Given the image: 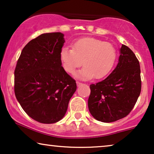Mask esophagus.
<instances>
[{
  "label": "esophagus",
  "mask_w": 154,
  "mask_h": 154,
  "mask_svg": "<svg viewBox=\"0 0 154 154\" xmlns=\"http://www.w3.org/2000/svg\"><path fill=\"white\" fill-rule=\"evenodd\" d=\"M82 85V83L79 82H77V87H79V86Z\"/></svg>",
  "instance_id": "1"
}]
</instances>
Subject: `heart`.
<instances>
[{
	"label": "heart",
	"instance_id": "obj_1",
	"mask_svg": "<svg viewBox=\"0 0 154 154\" xmlns=\"http://www.w3.org/2000/svg\"><path fill=\"white\" fill-rule=\"evenodd\" d=\"M72 48L63 47L60 52L62 65L67 72L73 74L82 64L85 67L76 74L77 77L100 79L106 77L113 68L117 52L110 43L85 37L74 42Z\"/></svg>",
	"mask_w": 154,
	"mask_h": 154
}]
</instances>
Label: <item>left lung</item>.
I'll return each instance as SVG.
<instances>
[{
	"label": "left lung",
	"instance_id": "obj_1",
	"mask_svg": "<svg viewBox=\"0 0 154 154\" xmlns=\"http://www.w3.org/2000/svg\"><path fill=\"white\" fill-rule=\"evenodd\" d=\"M140 73L138 59L122 44L114 70L104 80L90 85L88 107L91 116L103 122H115L128 116L140 94Z\"/></svg>",
	"mask_w": 154,
	"mask_h": 154
}]
</instances>
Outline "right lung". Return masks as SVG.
I'll return each instance as SVG.
<instances>
[{"mask_svg": "<svg viewBox=\"0 0 154 154\" xmlns=\"http://www.w3.org/2000/svg\"><path fill=\"white\" fill-rule=\"evenodd\" d=\"M64 43L60 32L41 34L24 47L16 65V98L26 113L41 123L60 120L77 89L75 80L62 66Z\"/></svg>", "mask_w": 154, "mask_h": 154, "instance_id": "add662e5", "label": "right lung"}]
</instances>
